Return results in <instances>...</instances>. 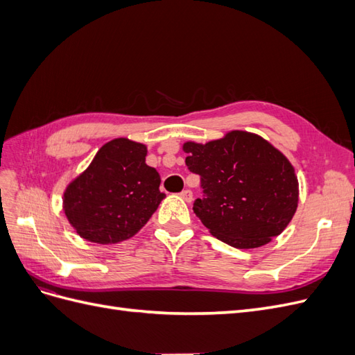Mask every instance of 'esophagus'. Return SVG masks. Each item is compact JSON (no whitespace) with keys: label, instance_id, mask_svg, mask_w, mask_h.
I'll list each match as a JSON object with an SVG mask.
<instances>
[{"label":"esophagus","instance_id":"esophagus-1","mask_svg":"<svg viewBox=\"0 0 355 355\" xmlns=\"http://www.w3.org/2000/svg\"><path fill=\"white\" fill-rule=\"evenodd\" d=\"M179 196H180L182 198H184L187 202H191V201H192V192H191L189 189H184V191L180 192Z\"/></svg>","mask_w":355,"mask_h":355}]
</instances>
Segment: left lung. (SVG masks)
Wrapping results in <instances>:
<instances>
[{"label":"left lung","mask_w":355,"mask_h":355,"mask_svg":"<svg viewBox=\"0 0 355 355\" xmlns=\"http://www.w3.org/2000/svg\"><path fill=\"white\" fill-rule=\"evenodd\" d=\"M184 151L204 194L192 209L211 235L237 249H254L286 230L297 209V178L263 137L232 130L204 145L185 142Z\"/></svg>","instance_id":"left-lung-1"}]
</instances>
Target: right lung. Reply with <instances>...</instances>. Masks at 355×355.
<instances>
[{"label":"right lung","mask_w":355,"mask_h":355,"mask_svg":"<svg viewBox=\"0 0 355 355\" xmlns=\"http://www.w3.org/2000/svg\"><path fill=\"white\" fill-rule=\"evenodd\" d=\"M148 149L127 137L112 139L63 192V211L81 239L115 244L133 237L166 194L145 163Z\"/></svg>","instance_id":"1"}]
</instances>
